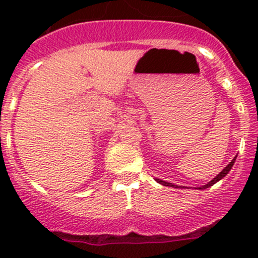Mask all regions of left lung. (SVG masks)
I'll use <instances>...</instances> for the list:
<instances>
[{
    "label": "left lung",
    "instance_id": "8db88e82",
    "mask_svg": "<svg viewBox=\"0 0 258 258\" xmlns=\"http://www.w3.org/2000/svg\"><path fill=\"white\" fill-rule=\"evenodd\" d=\"M236 157H237V156H236ZM236 157H235V158H233V160H232V161H231V162H230V163H228V165H227V166H226V167H225V168H223V170H222V171H221V172H220V173H218V175H217V176H216V177H215V178H213V179H211V181L209 182V183H207V184H205V186L200 187V188H199V189H205V188H209V187H211V186H213V184H215V183H216V182H218V181H220V179H222L223 177H225V176H226V175H227V173H228V172H230V171H231V168H232L233 163H235V161H236ZM155 179H156V181H157V182H158V183L163 184V186H168V187H175V188H176V187H178V186H176V184H173V183H170V182H166V181H162V179H160V178H155Z\"/></svg>",
    "mask_w": 258,
    "mask_h": 258
}]
</instances>
